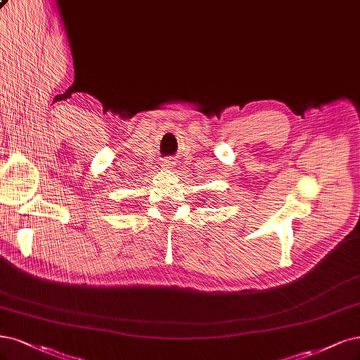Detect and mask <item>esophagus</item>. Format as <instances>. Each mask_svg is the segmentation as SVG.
Masks as SVG:
<instances>
[{
	"label": "esophagus",
	"instance_id": "34e87169",
	"mask_svg": "<svg viewBox=\"0 0 360 360\" xmlns=\"http://www.w3.org/2000/svg\"><path fill=\"white\" fill-rule=\"evenodd\" d=\"M164 167H165V168H171V167H172V164L169 162V160H165V162H164Z\"/></svg>",
	"mask_w": 360,
	"mask_h": 360
}]
</instances>
